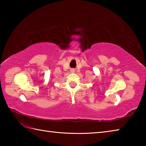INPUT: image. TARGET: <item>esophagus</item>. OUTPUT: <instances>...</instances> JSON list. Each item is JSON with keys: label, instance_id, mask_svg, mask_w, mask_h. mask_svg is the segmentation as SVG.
<instances>
[{"label": "esophagus", "instance_id": "1", "mask_svg": "<svg viewBox=\"0 0 146 146\" xmlns=\"http://www.w3.org/2000/svg\"><path fill=\"white\" fill-rule=\"evenodd\" d=\"M71 72H72V73H74V72H75V69H73H73H71Z\"/></svg>", "mask_w": 146, "mask_h": 146}]
</instances>
